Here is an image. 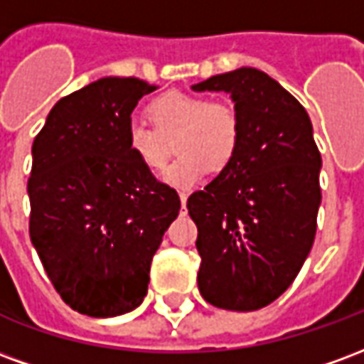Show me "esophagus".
Masks as SVG:
<instances>
[{"label": "esophagus", "instance_id": "34e87169", "mask_svg": "<svg viewBox=\"0 0 364 364\" xmlns=\"http://www.w3.org/2000/svg\"><path fill=\"white\" fill-rule=\"evenodd\" d=\"M179 198H181V205H183V208H185V205H187V198H189V195H187L185 191H181V193H179Z\"/></svg>", "mask_w": 364, "mask_h": 364}]
</instances>
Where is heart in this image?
<instances>
[{
	"label": "heart",
	"mask_w": 364,
	"mask_h": 364,
	"mask_svg": "<svg viewBox=\"0 0 364 364\" xmlns=\"http://www.w3.org/2000/svg\"><path fill=\"white\" fill-rule=\"evenodd\" d=\"M154 127L130 120L127 146L130 156L148 171L167 164V138L175 140L179 158L167 167L164 179L171 187L191 189L214 171H222L236 158L242 127L236 111L226 103L187 91H167L148 105Z\"/></svg>",
	"instance_id": "obj_1"
}]
</instances>
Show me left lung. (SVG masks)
Returning a JSON list of instances; mask_svg holds the SVG:
<instances>
[{
  "label": "left lung",
  "instance_id": "left-lung-1",
  "mask_svg": "<svg viewBox=\"0 0 364 364\" xmlns=\"http://www.w3.org/2000/svg\"><path fill=\"white\" fill-rule=\"evenodd\" d=\"M193 90L230 93L242 127L236 158L187 200L198 230V290L222 310H259L289 289L312 250L321 203L312 122L255 68L213 75Z\"/></svg>",
  "mask_w": 364,
  "mask_h": 364
}]
</instances>
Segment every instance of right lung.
<instances>
[{
    "label": "right lung",
    "instance_id": "right-lung-1",
    "mask_svg": "<svg viewBox=\"0 0 364 364\" xmlns=\"http://www.w3.org/2000/svg\"><path fill=\"white\" fill-rule=\"evenodd\" d=\"M154 90L138 77L97 80L62 97L33 142L31 242L62 300L91 318L142 304L151 257L181 208L127 146L130 114Z\"/></svg>",
    "mask_w": 364,
    "mask_h": 364
}]
</instances>
